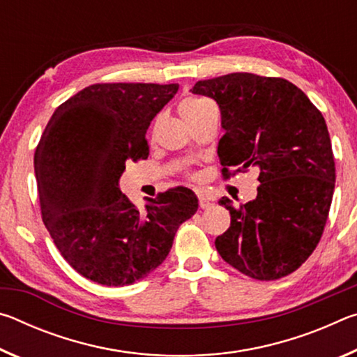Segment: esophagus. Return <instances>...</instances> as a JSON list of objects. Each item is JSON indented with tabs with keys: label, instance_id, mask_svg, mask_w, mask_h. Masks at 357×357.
<instances>
[{
	"label": "esophagus",
	"instance_id": "34e87169",
	"mask_svg": "<svg viewBox=\"0 0 357 357\" xmlns=\"http://www.w3.org/2000/svg\"><path fill=\"white\" fill-rule=\"evenodd\" d=\"M198 203H200L202 209H208L213 206V200L209 197L204 195V193H198Z\"/></svg>",
	"mask_w": 357,
	"mask_h": 357
}]
</instances>
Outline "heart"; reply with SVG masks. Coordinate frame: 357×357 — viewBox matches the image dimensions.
<instances>
[{
  "mask_svg": "<svg viewBox=\"0 0 357 357\" xmlns=\"http://www.w3.org/2000/svg\"><path fill=\"white\" fill-rule=\"evenodd\" d=\"M204 104L203 100L200 99H193V98H189V99H184L183 102L179 104V114L181 118H183L185 123L189 121L193 114H195L198 110H200L202 105Z\"/></svg>",
  "mask_w": 357,
  "mask_h": 357,
  "instance_id": "b5f03b06",
  "label": "heart"
}]
</instances>
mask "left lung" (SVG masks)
Instances as JSON below:
<instances>
[{
    "label": "left lung",
    "mask_w": 357,
    "mask_h": 357,
    "mask_svg": "<svg viewBox=\"0 0 357 357\" xmlns=\"http://www.w3.org/2000/svg\"><path fill=\"white\" fill-rule=\"evenodd\" d=\"M190 91L219 105L223 176L229 168L259 172L255 200L239 206L219 200L231 223L215 238L217 252L252 279L291 274L319 243L334 195V154L321 112L288 80L247 72L197 82Z\"/></svg>",
    "instance_id": "obj_1"
}]
</instances>
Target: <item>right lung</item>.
Wrapping results in <instances>:
<instances>
[{
  "label": "right lung",
  "instance_id": "right-lung-1",
  "mask_svg": "<svg viewBox=\"0 0 357 357\" xmlns=\"http://www.w3.org/2000/svg\"><path fill=\"white\" fill-rule=\"evenodd\" d=\"M179 84L98 83L59 105L34 154L42 220L88 280L124 287L164 263L198 198L176 187L140 211L119 190L126 162L146 159V130Z\"/></svg>",
  "mask_w": 357,
  "mask_h": 357
}]
</instances>
